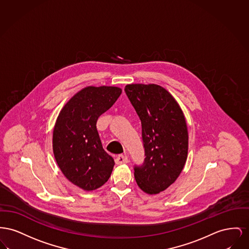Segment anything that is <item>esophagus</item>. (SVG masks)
<instances>
[{
	"label": "esophagus",
	"mask_w": 249,
	"mask_h": 249,
	"mask_svg": "<svg viewBox=\"0 0 249 249\" xmlns=\"http://www.w3.org/2000/svg\"><path fill=\"white\" fill-rule=\"evenodd\" d=\"M115 162L116 164L121 165V164H126L128 162V158L125 156H123V155H119L118 157H116L115 159Z\"/></svg>",
	"instance_id": "34e87169"
}]
</instances>
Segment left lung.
<instances>
[{
    "instance_id": "left-lung-1",
    "label": "left lung",
    "mask_w": 249,
    "mask_h": 249,
    "mask_svg": "<svg viewBox=\"0 0 249 249\" xmlns=\"http://www.w3.org/2000/svg\"><path fill=\"white\" fill-rule=\"evenodd\" d=\"M125 93L142 122L145 159L134 176L147 194H158L182 172L188 152V131L183 110L165 88L128 84Z\"/></svg>"
}]
</instances>
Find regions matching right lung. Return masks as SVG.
Instances as JSON below:
<instances>
[{
  "instance_id": "right-lung-1",
  "label": "right lung",
  "mask_w": 249,
  "mask_h": 249,
  "mask_svg": "<svg viewBox=\"0 0 249 249\" xmlns=\"http://www.w3.org/2000/svg\"><path fill=\"white\" fill-rule=\"evenodd\" d=\"M122 89L88 86L62 108L53 129L55 160L66 178L85 191L108 180L114 160L105 150L96 128L99 116L116 102Z\"/></svg>"
}]
</instances>
